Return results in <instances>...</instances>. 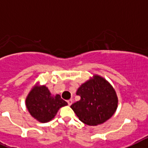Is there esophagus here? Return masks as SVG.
I'll return each instance as SVG.
<instances>
[{"label":"esophagus","instance_id":"esophagus-1","mask_svg":"<svg viewBox=\"0 0 148 148\" xmlns=\"http://www.w3.org/2000/svg\"><path fill=\"white\" fill-rule=\"evenodd\" d=\"M72 103H73V100H72V99H69V100H68V103L69 106L71 105Z\"/></svg>","mask_w":148,"mask_h":148}]
</instances>
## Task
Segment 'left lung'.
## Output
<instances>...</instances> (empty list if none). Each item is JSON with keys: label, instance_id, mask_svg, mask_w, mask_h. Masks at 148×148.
Wrapping results in <instances>:
<instances>
[{"label": "left lung", "instance_id": "left-lung-1", "mask_svg": "<svg viewBox=\"0 0 148 148\" xmlns=\"http://www.w3.org/2000/svg\"><path fill=\"white\" fill-rule=\"evenodd\" d=\"M77 95L80 99L71 106L79 119L88 125L102 124L112 116L118 105L116 91L107 80L95 75L83 84Z\"/></svg>", "mask_w": 148, "mask_h": 148}]
</instances>
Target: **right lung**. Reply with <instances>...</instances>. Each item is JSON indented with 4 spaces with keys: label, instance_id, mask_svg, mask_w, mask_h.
Returning <instances> with one entry per match:
<instances>
[{
    "label": "right lung",
    "instance_id": "obj_1",
    "mask_svg": "<svg viewBox=\"0 0 148 148\" xmlns=\"http://www.w3.org/2000/svg\"><path fill=\"white\" fill-rule=\"evenodd\" d=\"M27 109L32 117L40 122H48L55 116L58 109L68 103L57 94L52 97L45 86H35L26 99Z\"/></svg>",
    "mask_w": 148,
    "mask_h": 148
}]
</instances>
